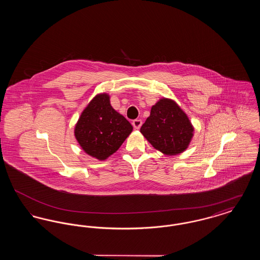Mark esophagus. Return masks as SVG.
<instances>
[{"instance_id":"obj_1","label":"esophagus","mask_w":260,"mask_h":260,"mask_svg":"<svg viewBox=\"0 0 260 260\" xmlns=\"http://www.w3.org/2000/svg\"><path fill=\"white\" fill-rule=\"evenodd\" d=\"M133 125H134V127H135L136 129H139L140 126L142 125V121L139 120V119H136V120L133 121Z\"/></svg>"}]
</instances>
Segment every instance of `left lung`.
I'll use <instances>...</instances> for the list:
<instances>
[{"instance_id": "left-lung-1", "label": "left lung", "mask_w": 260, "mask_h": 260, "mask_svg": "<svg viewBox=\"0 0 260 260\" xmlns=\"http://www.w3.org/2000/svg\"><path fill=\"white\" fill-rule=\"evenodd\" d=\"M140 133L154 148L165 155L174 156L188 148L194 136V126L174 100L162 98L152 106Z\"/></svg>"}]
</instances>
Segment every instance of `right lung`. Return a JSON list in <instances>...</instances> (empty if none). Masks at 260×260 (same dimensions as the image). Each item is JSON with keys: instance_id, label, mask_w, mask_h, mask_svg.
<instances>
[{"instance_id": "right-lung-1", "label": "right lung", "mask_w": 260, "mask_h": 260, "mask_svg": "<svg viewBox=\"0 0 260 260\" xmlns=\"http://www.w3.org/2000/svg\"><path fill=\"white\" fill-rule=\"evenodd\" d=\"M133 132V125L110 104V96L96 94L75 125L74 135L82 149L99 161L114 154Z\"/></svg>"}]
</instances>
